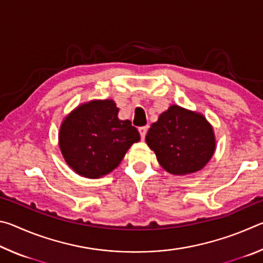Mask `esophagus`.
I'll use <instances>...</instances> for the list:
<instances>
[{
    "label": "esophagus",
    "instance_id": "esophagus-1",
    "mask_svg": "<svg viewBox=\"0 0 263 263\" xmlns=\"http://www.w3.org/2000/svg\"><path fill=\"white\" fill-rule=\"evenodd\" d=\"M147 130H148V126H141V127H139L140 137H141L142 140L145 139V136H146V133H147Z\"/></svg>",
    "mask_w": 263,
    "mask_h": 263
}]
</instances>
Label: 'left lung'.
I'll return each mask as SVG.
<instances>
[{"mask_svg":"<svg viewBox=\"0 0 263 263\" xmlns=\"http://www.w3.org/2000/svg\"><path fill=\"white\" fill-rule=\"evenodd\" d=\"M146 142L161 167L173 175L201 171L216 149L215 133L206 118L175 104L151 125Z\"/></svg>","mask_w":263,"mask_h":263,"instance_id":"1","label":"left lung"}]
</instances>
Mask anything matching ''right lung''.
<instances>
[{
  "instance_id": "right-lung-1",
  "label": "right lung",
  "mask_w": 263,
  "mask_h": 263,
  "mask_svg": "<svg viewBox=\"0 0 263 263\" xmlns=\"http://www.w3.org/2000/svg\"><path fill=\"white\" fill-rule=\"evenodd\" d=\"M112 100H95L74 109L61 123L59 147L79 175L99 179L109 174L140 135L131 122L118 118Z\"/></svg>"
}]
</instances>
